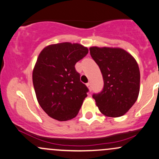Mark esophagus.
<instances>
[{"label": "esophagus", "mask_w": 159, "mask_h": 159, "mask_svg": "<svg viewBox=\"0 0 159 159\" xmlns=\"http://www.w3.org/2000/svg\"><path fill=\"white\" fill-rule=\"evenodd\" d=\"M87 87H88L89 90H90V91L92 90V87H91V83H90V82H88V83L87 84Z\"/></svg>", "instance_id": "1"}]
</instances>
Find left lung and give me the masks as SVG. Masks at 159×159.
<instances>
[{"instance_id":"8db88e82","label":"left lung","mask_w":159,"mask_h":159,"mask_svg":"<svg viewBox=\"0 0 159 159\" xmlns=\"http://www.w3.org/2000/svg\"><path fill=\"white\" fill-rule=\"evenodd\" d=\"M90 55L102 74L104 87L93 94L104 115L118 117L135 103L140 91V70L134 58L125 50L113 48H90Z\"/></svg>"}]
</instances>
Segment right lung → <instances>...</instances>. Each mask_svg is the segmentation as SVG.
Instances as JSON below:
<instances>
[{"mask_svg": "<svg viewBox=\"0 0 159 159\" xmlns=\"http://www.w3.org/2000/svg\"><path fill=\"white\" fill-rule=\"evenodd\" d=\"M88 49L69 43L51 45L40 52L33 71L38 102L49 116L66 121L77 116L89 90L75 65Z\"/></svg>", "mask_w": 159, "mask_h": 159, "instance_id": "add662e5", "label": "right lung"}]
</instances>
